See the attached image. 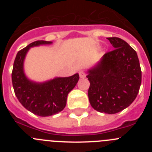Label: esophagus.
Here are the masks:
<instances>
[{"instance_id": "34e87169", "label": "esophagus", "mask_w": 152, "mask_h": 152, "mask_svg": "<svg viewBox=\"0 0 152 152\" xmlns=\"http://www.w3.org/2000/svg\"><path fill=\"white\" fill-rule=\"evenodd\" d=\"M79 75H80V78H84L86 77V74L83 71H80L79 72Z\"/></svg>"}]
</instances>
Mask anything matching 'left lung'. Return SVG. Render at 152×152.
Masks as SVG:
<instances>
[{"label": "left lung", "instance_id": "left-lung-1", "mask_svg": "<svg viewBox=\"0 0 152 152\" xmlns=\"http://www.w3.org/2000/svg\"><path fill=\"white\" fill-rule=\"evenodd\" d=\"M107 39L113 51L88 70V98L91 107L100 113L115 114L135 100L142 82L137 53L126 42L117 37Z\"/></svg>", "mask_w": 152, "mask_h": 152}]
</instances>
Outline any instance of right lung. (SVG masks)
Wrapping results in <instances>:
<instances>
[{
  "label": "right lung",
  "instance_id": "obj_1",
  "mask_svg": "<svg viewBox=\"0 0 152 152\" xmlns=\"http://www.w3.org/2000/svg\"><path fill=\"white\" fill-rule=\"evenodd\" d=\"M52 42L38 40L17 52L12 72V83L16 96L27 110L39 116H50L62 111L67 96L79 80V75L56 77L44 82H36L27 77L24 61L30 48L50 45Z\"/></svg>",
  "mask_w": 152,
  "mask_h": 152
}]
</instances>
